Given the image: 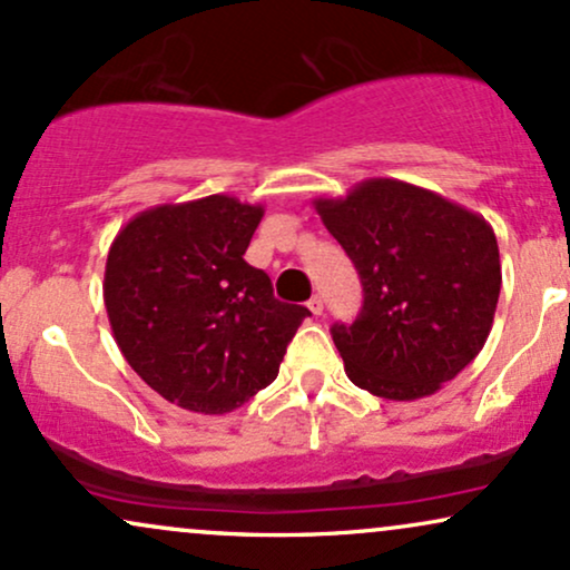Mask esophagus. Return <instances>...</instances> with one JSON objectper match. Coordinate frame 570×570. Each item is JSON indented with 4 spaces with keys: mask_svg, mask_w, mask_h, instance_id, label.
<instances>
[{
    "mask_svg": "<svg viewBox=\"0 0 570 570\" xmlns=\"http://www.w3.org/2000/svg\"><path fill=\"white\" fill-rule=\"evenodd\" d=\"M307 307H311L313 315H321V313H324V297H321V294H313L311 303H307Z\"/></svg>",
    "mask_w": 570,
    "mask_h": 570,
    "instance_id": "esophagus-1",
    "label": "esophagus"
}]
</instances>
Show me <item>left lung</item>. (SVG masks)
I'll return each mask as SVG.
<instances>
[{
  "label": "left lung",
  "mask_w": 570,
  "mask_h": 570,
  "mask_svg": "<svg viewBox=\"0 0 570 570\" xmlns=\"http://www.w3.org/2000/svg\"><path fill=\"white\" fill-rule=\"evenodd\" d=\"M313 204L363 284L358 318L332 326L351 382L387 401L433 395L489 340L502 289L493 228L390 177Z\"/></svg>",
  "instance_id": "1"
}]
</instances>
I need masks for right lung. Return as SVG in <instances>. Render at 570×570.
<instances>
[{
	"mask_svg": "<svg viewBox=\"0 0 570 570\" xmlns=\"http://www.w3.org/2000/svg\"><path fill=\"white\" fill-rule=\"evenodd\" d=\"M265 209L233 196L159 204L116 233L106 259L108 321L137 376L196 414H228L278 376L311 311L273 297L244 259Z\"/></svg>",
	"mask_w": 570,
	"mask_h": 570,
	"instance_id": "add662e5",
	"label": "right lung"
}]
</instances>
